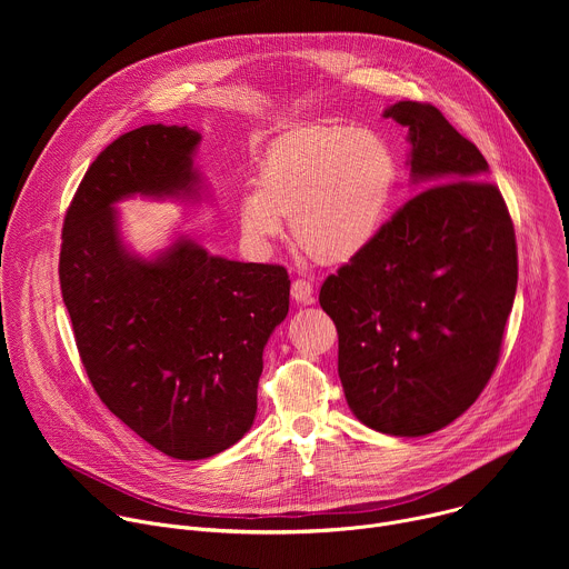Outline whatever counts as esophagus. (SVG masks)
Returning <instances> with one entry per match:
<instances>
[{"mask_svg": "<svg viewBox=\"0 0 569 569\" xmlns=\"http://www.w3.org/2000/svg\"><path fill=\"white\" fill-rule=\"evenodd\" d=\"M290 292H292V299H295L297 303H312V301H315L312 283L306 281V279H295Z\"/></svg>", "mask_w": 569, "mask_h": 569, "instance_id": "obj_1", "label": "esophagus"}]
</instances>
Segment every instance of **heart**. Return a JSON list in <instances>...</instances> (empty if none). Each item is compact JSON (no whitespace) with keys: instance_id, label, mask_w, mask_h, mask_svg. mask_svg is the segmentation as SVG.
I'll list each match as a JSON object with an SVG mask.
<instances>
[{"instance_id":"obj_1","label":"heart","mask_w":569,"mask_h":569,"mask_svg":"<svg viewBox=\"0 0 569 569\" xmlns=\"http://www.w3.org/2000/svg\"><path fill=\"white\" fill-rule=\"evenodd\" d=\"M398 164L371 130L306 126L283 134L266 154L259 182L240 193V231L254 252H268L292 218V238L321 263L360 257L380 233Z\"/></svg>"}]
</instances>
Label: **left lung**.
Returning <instances> with one entry per match:
<instances>
[{
    "instance_id": "8db88e82",
    "label": "left lung",
    "mask_w": 569,
    "mask_h": 569,
    "mask_svg": "<svg viewBox=\"0 0 569 569\" xmlns=\"http://www.w3.org/2000/svg\"><path fill=\"white\" fill-rule=\"evenodd\" d=\"M408 128L421 184L371 246L323 281L351 412L391 437L461 417L496 371L518 286L516 231L489 164L430 103L382 114Z\"/></svg>"
}]
</instances>
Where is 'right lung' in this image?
<instances>
[{"label": "right lung", "instance_id": "add662e5", "mask_svg": "<svg viewBox=\"0 0 569 569\" xmlns=\"http://www.w3.org/2000/svg\"><path fill=\"white\" fill-rule=\"evenodd\" d=\"M200 139L164 123L114 139L67 209L58 268L99 398L146 443L184 461L213 457L252 428L263 349L290 306L281 266L213 257L189 236L152 259L123 242L117 202L202 198Z\"/></svg>", "mask_w": 569, "mask_h": 569}]
</instances>
